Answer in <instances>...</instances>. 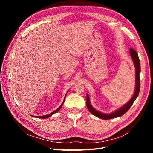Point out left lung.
<instances>
[{"label":"left lung","mask_w":153,"mask_h":153,"mask_svg":"<svg viewBox=\"0 0 153 153\" xmlns=\"http://www.w3.org/2000/svg\"><path fill=\"white\" fill-rule=\"evenodd\" d=\"M130 54L131 56L133 59V61H134L135 66V70H136V86H135V93L133 95L132 98L129 100V101L122 107L121 108H120L119 110H116V111L114 112L113 113L109 114H102L100 113L98 111H97L95 109H94L91 105L90 104V100H89V95L87 94V100H86V105L87 108L89 110V112L93 114L94 116H95L97 117H98L99 118H101L103 120H108V119H112V118H117V117L121 116L123 114L128 112V110L130 108V107L132 106L133 104H134V101L135 100L136 98H137L139 93V90H140V71H141V66H140V60L139 59V56L138 54L134 49L133 48H130Z\"/></svg>","instance_id":"left-lung-1"}]
</instances>
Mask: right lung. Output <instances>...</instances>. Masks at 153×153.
<instances>
[{"mask_svg": "<svg viewBox=\"0 0 153 153\" xmlns=\"http://www.w3.org/2000/svg\"><path fill=\"white\" fill-rule=\"evenodd\" d=\"M66 96H65V98H66ZM65 98H64V101H63V102H62V105H60V106L59 107V108H57L56 110H54V111H53V112L52 113H51V114H47V115H45V116H36L37 118H43V119H45V118H48V117H50L51 115H53V114H55L56 112H57L58 110H59L61 108H62V105H63V104H64V100H65Z\"/></svg>", "mask_w": 153, "mask_h": 153, "instance_id": "right-lung-1", "label": "right lung"}]
</instances>
